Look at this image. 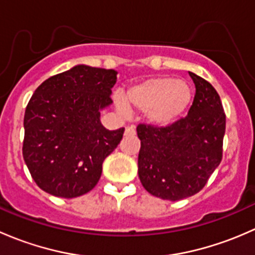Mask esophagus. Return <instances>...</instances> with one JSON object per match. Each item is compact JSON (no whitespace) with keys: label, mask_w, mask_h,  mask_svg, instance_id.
<instances>
[{"label":"esophagus","mask_w":255,"mask_h":255,"mask_svg":"<svg viewBox=\"0 0 255 255\" xmlns=\"http://www.w3.org/2000/svg\"><path fill=\"white\" fill-rule=\"evenodd\" d=\"M134 134H135V129L133 126H128V127H126L125 135H134Z\"/></svg>","instance_id":"1"}]
</instances>
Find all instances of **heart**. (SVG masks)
<instances>
[{"label":"heart","instance_id":"obj_1","mask_svg":"<svg viewBox=\"0 0 255 255\" xmlns=\"http://www.w3.org/2000/svg\"><path fill=\"white\" fill-rule=\"evenodd\" d=\"M194 92L189 82L173 76L150 78L130 87L125 102L117 100L120 111L126 105L145 111L146 120L155 126H170L176 122L191 105Z\"/></svg>","mask_w":255,"mask_h":255}]
</instances>
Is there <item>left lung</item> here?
Segmentation results:
<instances>
[{"instance_id":"1","label":"left lung","mask_w":255,"mask_h":255,"mask_svg":"<svg viewBox=\"0 0 255 255\" xmlns=\"http://www.w3.org/2000/svg\"><path fill=\"white\" fill-rule=\"evenodd\" d=\"M196 94L186 117L168 127L139 125L138 175L144 189L169 201L204 189L222 160L226 115L215 87L189 73Z\"/></svg>"}]
</instances>
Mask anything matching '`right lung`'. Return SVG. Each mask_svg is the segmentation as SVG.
Masks as SVG:
<instances>
[{
    "label": "right lung",
    "mask_w": 255,
    "mask_h": 255,
    "mask_svg": "<svg viewBox=\"0 0 255 255\" xmlns=\"http://www.w3.org/2000/svg\"><path fill=\"white\" fill-rule=\"evenodd\" d=\"M117 71L76 65L38 86L24 113L23 159L35 184L48 194L73 199L99 182L102 163L117 148L125 128L100 121L112 104Z\"/></svg>",
    "instance_id": "1"
}]
</instances>
